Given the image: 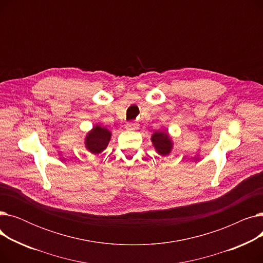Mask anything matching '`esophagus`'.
Masks as SVG:
<instances>
[{
  "label": "esophagus",
  "instance_id": "34e87169",
  "mask_svg": "<svg viewBox=\"0 0 263 263\" xmlns=\"http://www.w3.org/2000/svg\"><path fill=\"white\" fill-rule=\"evenodd\" d=\"M124 128H126L127 130H134V129H136V123H134V122H127L126 126H124Z\"/></svg>",
  "mask_w": 263,
  "mask_h": 263
}]
</instances>
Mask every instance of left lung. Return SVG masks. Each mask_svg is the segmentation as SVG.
<instances>
[{
  "label": "left lung",
  "mask_w": 263,
  "mask_h": 263,
  "mask_svg": "<svg viewBox=\"0 0 263 263\" xmlns=\"http://www.w3.org/2000/svg\"><path fill=\"white\" fill-rule=\"evenodd\" d=\"M151 141L154 143V146L158 154L161 156H167L173 147V143L170 139L167 132L165 131H157L151 136Z\"/></svg>",
  "instance_id": "8db88e82"
}]
</instances>
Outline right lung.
Returning <instances> with one entry per match:
<instances>
[{
  "label": "right lung",
  "instance_id": "obj_1",
  "mask_svg": "<svg viewBox=\"0 0 263 263\" xmlns=\"http://www.w3.org/2000/svg\"><path fill=\"white\" fill-rule=\"evenodd\" d=\"M110 140V132L104 127L95 126L86 135L85 146L93 155H98L106 148Z\"/></svg>",
  "mask_w": 263,
  "mask_h": 263
}]
</instances>
